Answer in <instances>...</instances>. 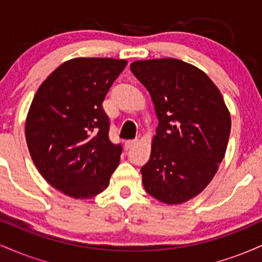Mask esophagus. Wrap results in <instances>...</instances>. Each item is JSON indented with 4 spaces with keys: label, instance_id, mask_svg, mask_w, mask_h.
Returning a JSON list of instances; mask_svg holds the SVG:
<instances>
[{
    "label": "esophagus",
    "instance_id": "obj_1",
    "mask_svg": "<svg viewBox=\"0 0 262 262\" xmlns=\"http://www.w3.org/2000/svg\"><path fill=\"white\" fill-rule=\"evenodd\" d=\"M138 143V139H130V140H127L124 143V148L125 149H130V148H133V146L135 145V144Z\"/></svg>",
    "mask_w": 262,
    "mask_h": 262
}]
</instances>
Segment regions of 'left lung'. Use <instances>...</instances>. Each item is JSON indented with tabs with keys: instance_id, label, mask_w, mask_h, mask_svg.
Instances as JSON below:
<instances>
[{
	"instance_id": "1",
	"label": "left lung",
	"mask_w": 262,
	"mask_h": 262,
	"mask_svg": "<svg viewBox=\"0 0 262 262\" xmlns=\"http://www.w3.org/2000/svg\"><path fill=\"white\" fill-rule=\"evenodd\" d=\"M130 70L149 91L159 119L151 155L140 170L144 188L164 203L186 202L210 182L227 150L231 122L222 93L181 60L135 61Z\"/></svg>"
}]
</instances>
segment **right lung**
Wrapping results in <instances>:
<instances>
[{"label":"right lung","instance_id":"add662e5","mask_svg":"<svg viewBox=\"0 0 262 262\" xmlns=\"http://www.w3.org/2000/svg\"><path fill=\"white\" fill-rule=\"evenodd\" d=\"M127 61L77 58L50 74L35 93L26 122L32 160L53 187L74 198L101 193L122 154L110 140L102 102Z\"/></svg>","mask_w":262,"mask_h":262}]
</instances>
